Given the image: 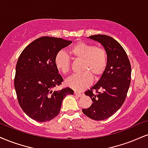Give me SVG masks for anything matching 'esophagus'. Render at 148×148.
Wrapping results in <instances>:
<instances>
[{
    "mask_svg": "<svg viewBox=\"0 0 148 148\" xmlns=\"http://www.w3.org/2000/svg\"><path fill=\"white\" fill-rule=\"evenodd\" d=\"M74 94H75L76 96H77V97H82V96L83 95V94H82V93H81V92H76V91L74 92Z\"/></svg>",
    "mask_w": 148,
    "mask_h": 148,
    "instance_id": "obj_1",
    "label": "esophagus"
}]
</instances>
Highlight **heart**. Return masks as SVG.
<instances>
[{
    "mask_svg": "<svg viewBox=\"0 0 148 148\" xmlns=\"http://www.w3.org/2000/svg\"><path fill=\"white\" fill-rule=\"evenodd\" d=\"M69 52L76 60H83L81 74H75L66 81L69 88L81 91L92 83L93 78L98 79L103 75L108 65V52L103 47H96L85 42H79L71 47ZM54 63L58 71L68 74L71 60L63 51H58L54 58Z\"/></svg>",
    "mask_w": 148,
    "mask_h": 148,
    "instance_id": "1",
    "label": "heart"
}]
</instances>
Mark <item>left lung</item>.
<instances>
[{
	"instance_id": "left-lung-1",
	"label": "left lung",
	"mask_w": 148,
	"mask_h": 148,
	"mask_svg": "<svg viewBox=\"0 0 148 148\" xmlns=\"http://www.w3.org/2000/svg\"><path fill=\"white\" fill-rule=\"evenodd\" d=\"M101 42L108 52V65L100 80L85 94L92 99L90 108L82 111L89 118L101 121L112 116L123 104L131 81V65L123 47L107 35L89 36Z\"/></svg>"
}]
</instances>
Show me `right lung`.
Segmentation results:
<instances>
[{
	"label": "right lung",
	"instance_id": "add662e5",
	"mask_svg": "<svg viewBox=\"0 0 148 148\" xmlns=\"http://www.w3.org/2000/svg\"><path fill=\"white\" fill-rule=\"evenodd\" d=\"M71 43L60 38L40 37L27 46L18 59L14 78L18 101L24 112L36 121L56 117L65 96L74 94L69 88L54 90L63 81L55 65V56Z\"/></svg>",
	"mask_w": 148,
	"mask_h": 148
}]
</instances>
